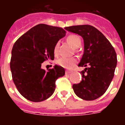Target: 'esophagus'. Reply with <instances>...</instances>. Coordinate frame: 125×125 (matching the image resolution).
<instances>
[{"instance_id":"34e87169","label":"esophagus","mask_w":125,"mask_h":125,"mask_svg":"<svg viewBox=\"0 0 125 125\" xmlns=\"http://www.w3.org/2000/svg\"><path fill=\"white\" fill-rule=\"evenodd\" d=\"M72 73V71H69V70L65 71V74H70V73Z\"/></svg>"}]
</instances>
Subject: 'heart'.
Segmentation results:
<instances>
[{"label":"heart","instance_id":"b5f03b06","mask_svg":"<svg viewBox=\"0 0 125 125\" xmlns=\"http://www.w3.org/2000/svg\"><path fill=\"white\" fill-rule=\"evenodd\" d=\"M67 40L73 47L76 49L81 45V40L79 36L76 35H70L67 38ZM59 43H56L54 47V54L57 55L58 52ZM76 59L75 58H66V57H62L56 61L57 64L60 66L63 67L66 69H71L76 64Z\"/></svg>","mask_w":125,"mask_h":125}]
</instances>
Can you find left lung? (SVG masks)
Returning <instances> with one entry per match:
<instances>
[{
  "instance_id": "obj_1",
  "label": "left lung",
  "mask_w": 125,
  "mask_h": 125,
  "mask_svg": "<svg viewBox=\"0 0 125 125\" xmlns=\"http://www.w3.org/2000/svg\"><path fill=\"white\" fill-rule=\"evenodd\" d=\"M65 29L82 36L84 43L83 54L78 66L85 68L80 72L82 81L73 85L74 92L85 101L98 99L106 92L114 76L117 62L115 49L93 26L77 25Z\"/></svg>"
}]
</instances>
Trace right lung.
<instances>
[{"mask_svg": "<svg viewBox=\"0 0 125 125\" xmlns=\"http://www.w3.org/2000/svg\"><path fill=\"white\" fill-rule=\"evenodd\" d=\"M65 34L62 28L39 24L14 43L10 60L13 81L28 101L41 102L49 98L54 92L56 80L65 74L62 67L55 65L46 71L42 63L54 60V45Z\"/></svg>", "mask_w": 125, "mask_h": 125, "instance_id": "add662e5", "label": "right lung"}]
</instances>
